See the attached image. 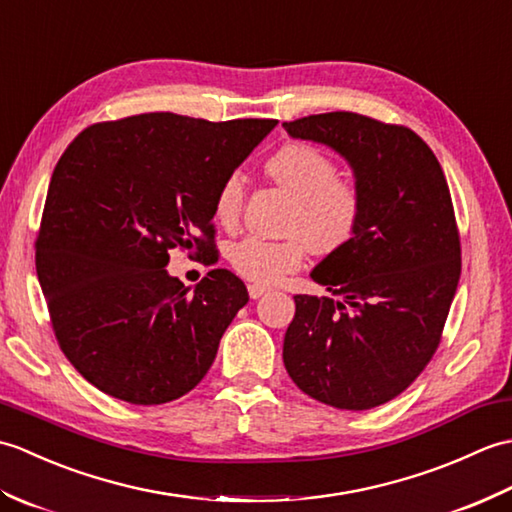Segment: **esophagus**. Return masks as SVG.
<instances>
[{"label": "esophagus", "instance_id": "obj_1", "mask_svg": "<svg viewBox=\"0 0 512 512\" xmlns=\"http://www.w3.org/2000/svg\"><path fill=\"white\" fill-rule=\"evenodd\" d=\"M266 292H270V288H266V286H257V284H248V295H250V299H259V297H264Z\"/></svg>", "mask_w": 512, "mask_h": 512}]
</instances>
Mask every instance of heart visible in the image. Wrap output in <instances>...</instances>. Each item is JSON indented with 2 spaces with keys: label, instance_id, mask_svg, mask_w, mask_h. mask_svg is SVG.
Returning <instances> with one entry per match:
<instances>
[{
  "label": "heart",
  "instance_id": "b5f03b06",
  "mask_svg": "<svg viewBox=\"0 0 512 512\" xmlns=\"http://www.w3.org/2000/svg\"><path fill=\"white\" fill-rule=\"evenodd\" d=\"M266 173L284 189L292 206L286 217V239L270 242L244 237L228 250L233 270L253 284L273 286L303 264L308 246L314 253L330 255L356 235L361 224L363 198L354 182L336 176V165L321 149L306 143L281 147L266 162ZM244 209V180L231 173L213 200V215L222 226H235Z\"/></svg>",
  "mask_w": 512,
  "mask_h": 512
}]
</instances>
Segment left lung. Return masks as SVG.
<instances>
[{"instance_id":"obj_1","label":"left lung","mask_w":512,"mask_h":512,"mask_svg":"<svg viewBox=\"0 0 512 512\" xmlns=\"http://www.w3.org/2000/svg\"><path fill=\"white\" fill-rule=\"evenodd\" d=\"M350 162L356 235L312 270L332 297L297 295L284 365L310 398L363 411L400 396L436 354L462 270L460 231L436 154L405 125L354 112L284 123Z\"/></svg>"}]
</instances>
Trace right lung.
I'll return each mask as SVG.
<instances>
[{
  "mask_svg": "<svg viewBox=\"0 0 512 512\" xmlns=\"http://www.w3.org/2000/svg\"><path fill=\"white\" fill-rule=\"evenodd\" d=\"M275 125L154 112L94 123L63 151L37 277L61 352L103 394L162 405L209 372L248 292L224 268L189 292L167 273L169 250L217 262L215 193Z\"/></svg>",
  "mask_w": 512,
  "mask_h": 512,
  "instance_id": "1",
  "label": "right lung"
}]
</instances>
